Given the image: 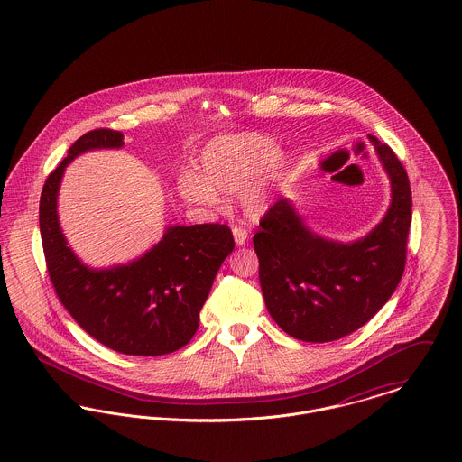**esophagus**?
I'll list each match as a JSON object with an SVG mask.
<instances>
[{
    "label": "esophagus",
    "instance_id": "34e87169",
    "mask_svg": "<svg viewBox=\"0 0 462 462\" xmlns=\"http://www.w3.org/2000/svg\"><path fill=\"white\" fill-rule=\"evenodd\" d=\"M232 234H234V241H236V245H245V241H247V232H245V228H237V226H236V228L232 230Z\"/></svg>",
    "mask_w": 462,
    "mask_h": 462
}]
</instances>
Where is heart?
Masks as SVG:
<instances>
[{
	"label": "heart",
	"mask_w": 462,
	"mask_h": 462,
	"mask_svg": "<svg viewBox=\"0 0 462 462\" xmlns=\"http://www.w3.org/2000/svg\"><path fill=\"white\" fill-rule=\"evenodd\" d=\"M279 143L258 133H239L209 141L197 161V174L183 172L176 190L193 206L215 208L219 195L239 193V208L249 219H260L271 208L275 185L288 171Z\"/></svg>",
	"instance_id": "obj_1"
}]
</instances>
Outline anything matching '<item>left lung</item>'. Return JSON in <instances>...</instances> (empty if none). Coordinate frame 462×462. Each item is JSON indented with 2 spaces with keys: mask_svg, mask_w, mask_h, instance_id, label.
I'll return each instance as SVG.
<instances>
[{
  "mask_svg": "<svg viewBox=\"0 0 462 462\" xmlns=\"http://www.w3.org/2000/svg\"><path fill=\"white\" fill-rule=\"evenodd\" d=\"M372 141L391 183L383 217L363 237L342 243L307 226L290 199L260 221L253 245L272 319L303 342L338 340L368 323L394 293L407 260L411 190L394 152Z\"/></svg>",
  "mask_w": 462,
  "mask_h": 462,
  "instance_id": "left-lung-1",
  "label": "left lung"
}]
</instances>
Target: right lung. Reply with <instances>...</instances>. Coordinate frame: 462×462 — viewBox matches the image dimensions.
I'll list each match as a JSON object with an SVG mask.
<instances>
[{
    "mask_svg": "<svg viewBox=\"0 0 462 462\" xmlns=\"http://www.w3.org/2000/svg\"><path fill=\"white\" fill-rule=\"evenodd\" d=\"M122 146L124 134L111 129L73 143L43 185L42 245L57 297L92 338L120 354L162 356L190 342L217 271L236 245L226 225H171L136 260L105 269L83 263L59 223L60 181L79 155Z\"/></svg>",
    "mask_w": 462,
    "mask_h": 462,
    "instance_id": "obj_1",
    "label": "right lung"
}]
</instances>
